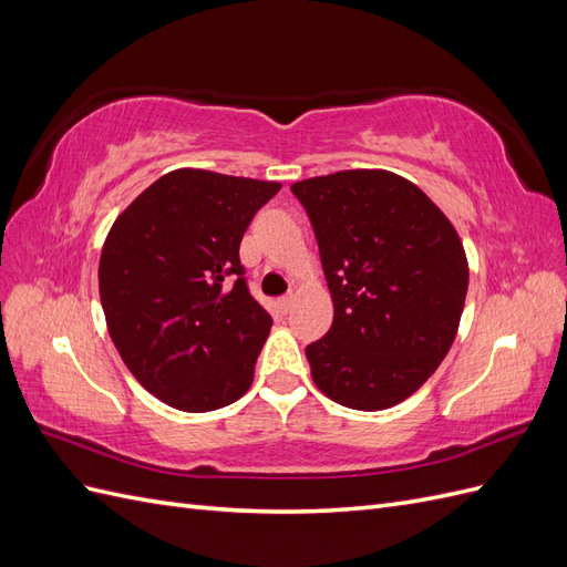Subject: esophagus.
Instances as JSON below:
<instances>
[{
    "label": "esophagus",
    "instance_id": "1",
    "mask_svg": "<svg viewBox=\"0 0 567 567\" xmlns=\"http://www.w3.org/2000/svg\"><path fill=\"white\" fill-rule=\"evenodd\" d=\"M293 302H296V296H284V298H279V310L286 315V312H290V307H293Z\"/></svg>",
    "mask_w": 567,
    "mask_h": 567
}]
</instances>
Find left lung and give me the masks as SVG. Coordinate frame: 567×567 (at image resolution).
I'll use <instances>...</instances> for the list:
<instances>
[{"label":"left lung","instance_id":"8db88e82","mask_svg":"<svg viewBox=\"0 0 567 567\" xmlns=\"http://www.w3.org/2000/svg\"><path fill=\"white\" fill-rule=\"evenodd\" d=\"M333 298L329 333L305 348L317 388L379 411L416 392L447 357L468 262L452 221L416 184L385 169L296 182Z\"/></svg>","mask_w":567,"mask_h":567}]
</instances>
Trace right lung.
I'll list each match as a JSON object with an SVG mask.
<instances>
[{
  "mask_svg": "<svg viewBox=\"0 0 567 567\" xmlns=\"http://www.w3.org/2000/svg\"><path fill=\"white\" fill-rule=\"evenodd\" d=\"M279 182L175 169L132 200L101 250L109 333L148 392L213 411L252 383L271 317L250 296L238 246Z\"/></svg>",
  "mask_w": 567,
  "mask_h": 567,
  "instance_id": "1",
  "label": "right lung"
}]
</instances>
